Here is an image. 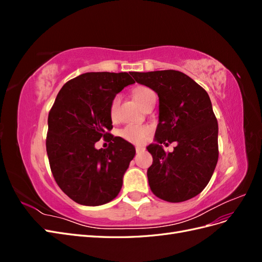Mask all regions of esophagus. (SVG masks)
I'll list each match as a JSON object with an SVG mask.
<instances>
[{
    "label": "esophagus",
    "mask_w": 262,
    "mask_h": 262,
    "mask_svg": "<svg viewBox=\"0 0 262 262\" xmlns=\"http://www.w3.org/2000/svg\"><path fill=\"white\" fill-rule=\"evenodd\" d=\"M136 150H137V153H140V152H142V150H144V147L137 146V147H136Z\"/></svg>",
    "instance_id": "34e87169"
}]
</instances>
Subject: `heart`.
Listing matches in <instances>:
<instances>
[{"mask_svg":"<svg viewBox=\"0 0 262 262\" xmlns=\"http://www.w3.org/2000/svg\"><path fill=\"white\" fill-rule=\"evenodd\" d=\"M153 94L154 93L152 92V90L147 89V87H139V89L134 92V97H136V99L138 100V102L141 106H143L146 99ZM119 104H120V96L117 95V96H115L113 98L112 102H110V107H109L110 118H112L113 120H115L118 116ZM119 134H120V137L122 139H124L128 142H131V143L142 144L147 141L149 134H150V128L146 125L128 124V125H125L123 129L120 130Z\"/></svg>","mask_w":262,"mask_h":262,"instance_id":"1","label":"heart"}]
</instances>
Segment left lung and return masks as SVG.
Returning a JSON list of instances; mask_svg holds the SVG:
<instances>
[{
  "instance_id": "8db88e82",
  "label": "left lung",
  "mask_w": 262,
  "mask_h": 262,
  "mask_svg": "<svg viewBox=\"0 0 262 262\" xmlns=\"http://www.w3.org/2000/svg\"><path fill=\"white\" fill-rule=\"evenodd\" d=\"M138 83L157 93L160 116L157 144L146 148L153 156L147 169L152 192L167 202H182L207 187L219 160V125L208 93L191 77L175 70L132 72ZM178 142L171 154L162 143Z\"/></svg>"
}]
</instances>
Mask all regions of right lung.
<instances>
[{"label": "right lung", "mask_w": 262, "mask_h": 262, "mask_svg": "<svg viewBox=\"0 0 262 262\" xmlns=\"http://www.w3.org/2000/svg\"><path fill=\"white\" fill-rule=\"evenodd\" d=\"M136 83L125 72H90L63 85L48 116L46 147L53 178L78 204L96 207L118 195L136 148L114 137L110 102L125 86ZM100 138L109 141L97 150Z\"/></svg>", "instance_id": "right-lung-1"}]
</instances>
